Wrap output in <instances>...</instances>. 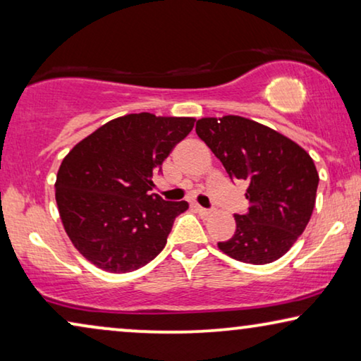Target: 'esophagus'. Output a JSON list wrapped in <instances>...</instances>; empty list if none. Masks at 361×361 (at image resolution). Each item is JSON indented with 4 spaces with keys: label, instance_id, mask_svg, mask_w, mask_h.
Wrapping results in <instances>:
<instances>
[{
    "label": "esophagus",
    "instance_id": "obj_1",
    "mask_svg": "<svg viewBox=\"0 0 361 361\" xmlns=\"http://www.w3.org/2000/svg\"><path fill=\"white\" fill-rule=\"evenodd\" d=\"M194 209L199 212L200 215H204V216H207V215H210V210L209 209H204V207L202 205H199V204H194Z\"/></svg>",
    "mask_w": 361,
    "mask_h": 361
}]
</instances>
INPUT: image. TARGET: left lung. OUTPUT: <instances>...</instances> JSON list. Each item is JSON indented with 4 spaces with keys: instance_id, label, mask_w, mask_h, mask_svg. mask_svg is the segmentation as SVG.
Here are the masks:
<instances>
[{
    "instance_id": "1",
    "label": "left lung",
    "mask_w": 361,
    "mask_h": 361,
    "mask_svg": "<svg viewBox=\"0 0 361 361\" xmlns=\"http://www.w3.org/2000/svg\"><path fill=\"white\" fill-rule=\"evenodd\" d=\"M195 131L230 179L248 184L250 209L235 215V235L219 248L241 263L279 259L312 215L319 185L312 157L289 137L243 116L202 118Z\"/></svg>"
}]
</instances>
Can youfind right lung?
<instances>
[{"mask_svg": "<svg viewBox=\"0 0 361 361\" xmlns=\"http://www.w3.org/2000/svg\"><path fill=\"white\" fill-rule=\"evenodd\" d=\"M195 118L133 113L105 123L63 157L56 200L63 228L83 258L108 273H131L166 246L185 200L151 194L152 174Z\"/></svg>", "mask_w": 361, "mask_h": 361, "instance_id": "1", "label": "right lung"}]
</instances>
